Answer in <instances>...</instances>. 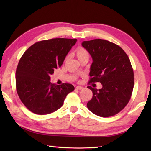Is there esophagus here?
<instances>
[{
  "label": "esophagus",
  "mask_w": 151,
  "mask_h": 151,
  "mask_svg": "<svg viewBox=\"0 0 151 151\" xmlns=\"http://www.w3.org/2000/svg\"><path fill=\"white\" fill-rule=\"evenodd\" d=\"M83 88V87H82V86H76V89H82Z\"/></svg>",
  "instance_id": "obj_1"
}]
</instances>
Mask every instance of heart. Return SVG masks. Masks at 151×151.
Returning <instances> with one entry per match:
<instances>
[{
    "mask_svg": "<svg viewBox=\"0 0 151 151\" xmlns=\"http://www.w3.org/2000/svg\"><path fill=\"white\" fill-rule=\"evenodd\" d=\"M75 54L79 61L84 58H89V53L88 50L82 47H78L76 48L75 50ZM67 58H68V57L66 58V59Z\"/></svg>",
    "mask_w": 151,
    "mask_h": 151,
    "instance_id": "heart-1",
    "label": "heart"
}]
</instances>
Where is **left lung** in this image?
Listing matches in <instances>:
<instances>
[{
	"mask_svg": "<svg viewBox=\"0 0 151 151\" xmlns=\"http://www.w3.org/2000/svg\"><path fill=\"white\" fill-rule=\"evenodd\" d=\"M82 45L93 59L88 84L102 85L100 89L88 86L93 97L87 107L100 117L116 115L126 106L133 91L134 71L129 58L119 46L107 40L83 41Z\"/></svg>",
	"mask_w": 151,
	"mask_h": 151,
	"instance_id": "obj_1",
	"label": "left lung"
}]
</instances>
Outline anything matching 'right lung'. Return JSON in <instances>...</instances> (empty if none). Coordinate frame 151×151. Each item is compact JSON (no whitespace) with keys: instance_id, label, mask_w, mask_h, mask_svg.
<instances>
[{"instance_id":"obj_1","label":"right lung","mask_w":151,"mask_h":151,"mask_svg":"<svg viewBox=\"0 0 151 151\" xmlns=\"http://www.w3.org/2000/svg\"><path fill=\"white\" fill-rule=\"evenodd\" d=\"M76 39L54 38L34 43L19 60L15 73L16 89L21 102L38 115L51 114L62 107L75 87L68 83L56 85L50 75L60 67Z\"/></svg>"}]
</instances>
